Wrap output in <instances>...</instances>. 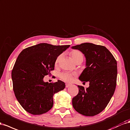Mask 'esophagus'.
I'll return each mask as SVG.
<instances>
[{"label":"esophagus","mask_w":130,"mask_h":130,"mask_svg":"<svg viewBox=\"0 0 130 130\" xmlns=\"http://www.w3.org/2000/svg\"><path fill=\"white\" fill-rule=\"evenodd\" d=\"M71 86V84H66V88H68V87H69V86Z\"/></svg>","instance_id":"esophagus-1"}]
</instances>
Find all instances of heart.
<instances>
[{"instance_id":"1","label":"heart","mask_w":130,"mask_h":130,"mask_svg":"<svg viewBox=\"0 0 130 130\" xmlns=\"http://www.w3.org/2000/svg\"><path fill=\"white\" fill-rule=\"evenodd\" d=\"M70 55H71V56L72 59L75 62L78 60H79V59H82V60L83 59V55L82 54L81 52L78 50L72 51L71 52ZM61 57V55L58 56L57 57L55 61V66H57L59 61H60ZM75 75V74H71L69 73L64 72V73H61V74L59 75V76H60L61 79H62L63 80H64V81L67 82H70L72 81L73 78V76Z\"/></svg>"}]
</instances>
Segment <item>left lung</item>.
I'll list each match as a JSON object with an SVG mask.
<instances>
[{
  "label": "left lung",
  "mask_w": 130,
  "mask_h": 130,
  "mask_svg": "<svg viewBox=\"0 0 130 130\" xmlns=\"http://www.w3.org/2000/svg\"><path fill=\"white\" fill-rule=\"evenodd\" d=\"M71 48L85 56L86 68L79 79L89 82L86 89L78 86L79 93L73 98V107L79 113L92 117L104 109L113 95L117 84V62L111 52L101 45L85 43Z\"/></svg>",
  "instance_id": "left-lung-1"
}]
</instances>
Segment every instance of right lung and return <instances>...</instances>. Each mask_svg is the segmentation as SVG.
Listing matches in <instances>:
<instances>
[{"label": "right lung", "mask_w": 130, "mask_h": 130, "mask_svg": "<svg viewBox=\"0 0 130 130\" xmlns=\"http://www.w3.org/2000/svg\"><path fill=\"white\" fill-rule=\"evenodd\" d=\"M70 45L40 43L27 47L19 55L11 72L16 99L26 111L33 115L46 113L54 104V95L65 88V83L44 82L54 69L55 61Z\"/></svg>", "instance_id": "1"}]
</instances>
